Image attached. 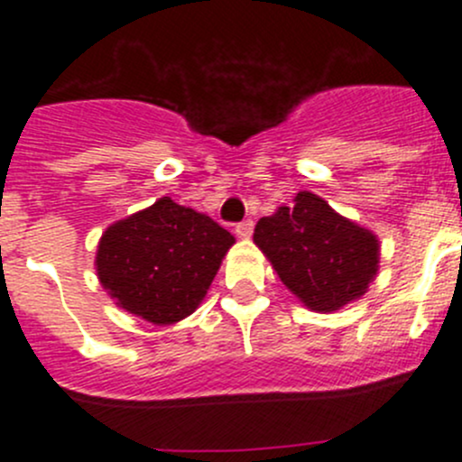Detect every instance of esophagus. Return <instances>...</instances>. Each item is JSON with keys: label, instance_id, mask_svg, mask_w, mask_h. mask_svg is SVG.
Wrapping results in <instances>:
<instances>
[{"label": "esophagus", "instance_id": "34e87169", "mask_svg": "<svg viewBox=\"0 0 462 462\" xmlns=\"http://www.w3.org/2000/svg\"><path fill=\"white\" fill-rule=\"evenodd\" d=\"M253 230H254L253 218H245V221L236 223V226H235V232H236V236H239V239H250V236H253Z\"/></svg>", "mask_w": 462, "mask_h": 462}]
</instances>
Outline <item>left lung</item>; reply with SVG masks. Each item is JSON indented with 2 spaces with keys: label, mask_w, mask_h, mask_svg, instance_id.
I'll list each match as a JSON object with an SVG mask.
<instances>
[{
  "label": "left lung",
  "mask_w": 462,
  "mask_h": 462,
  "mask_svg": "<svg viewBox=\"0 0 462 462\" xmlns=\"http://www.w3.org/2000/svg\"><path fill=\"white\" fill-rule=\"evenodd\" d=\"M254 244L283 286L315 313H333L360 300L380 268V241L335 212L313 192H300L259 218Z\"/></svg>",
  "instance_id": "obj_1"
}]
</instances>
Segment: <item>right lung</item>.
<instances>
[{"label":"right lung","mask_w":462,"mask_h":462,"mask_svg":"<svg viewBox=\"0 0 462 462\" xmlns=\"http://www.w3.org/2000/svg\"><path fill=\"white\" fill-rule=\"evenodd\" d=\"M232 245L208 214L162 197L102 232L96 273L116 306L170 326L199 309Z\"/></svg>","instance_id":"add662e5"}]
</instances>
